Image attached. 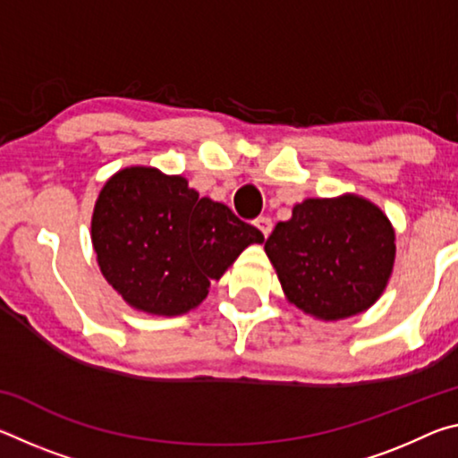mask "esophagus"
<instances>
[{"label": "esophagus", "mask_w": 458, "mask_h": 458, "mask_svg": "<svg viewBox=\"0 0 458 458\" xmlns=\"http://www.w3.org/2000/svg\"><path fill=\"white\" fill-rule=\"evenodd\" d=\"M254 226H257L267 238L270 234V230H273V220H270L268 216H259V218H254Z\"/></svg>", "instance_id": "obj_1"}]
</instances>
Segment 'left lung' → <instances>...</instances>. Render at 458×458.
<instances>
[{
	"label": "left lung",
	"instance_id": "8db88e82",
	"mask_svg": "<svg viewBox=\"0 0 458 458\" xmlns=\"http://www.w3.org/2000/svg\"><path fill=\"white\" fill-rule=\"evenodd\" d=\"M265 250L291 303L325 321L374 305L396 257L390 220L358 196L297 204Z\"/></svg>",
	"mask_w": 458,
	"mask_h": 458
}]
</instances>
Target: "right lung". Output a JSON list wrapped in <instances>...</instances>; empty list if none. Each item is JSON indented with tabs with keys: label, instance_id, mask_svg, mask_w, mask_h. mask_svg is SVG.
<instances>
[{
	"label": "right lung",
	"instance_id": "add662e5",
	"mask_svg": "<svg viewBox=\"0 0 458 458\" xmlns=\"http://www.w3.org/2000/svg\"><path fill=\"white\" fill-rule=\"evenodd\" d=\"M100 273L131 307L182 315L206 299L246 246L265 236L182 175L129 167L105 183L92 214Z\"/></svg>",
	"mask_w": 458,
	"mask_h": 458
}]
</instances>
